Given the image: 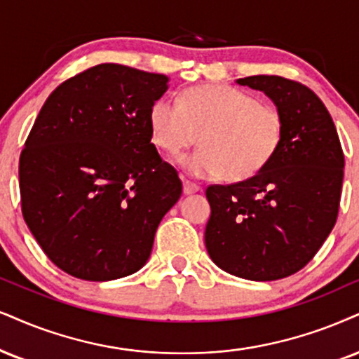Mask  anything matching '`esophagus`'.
<instances>
[{
    "instance_id": "esophagus-1",
    "label": "esophagus",
    "mask_w": 359,
    "mask_h": 359,
    "mask_svg": "<svg viewBox=\"0 0 359 359\" xmlns=\"http://www.w3.org/2000/svg\"><path fill=\"white\" fill-rule=\"evenodd\" d=\"M200 187H198L196 183H191V181H183V191L184 194H193V193H198L200 191Z\"/></svg>"
}]
</instances>
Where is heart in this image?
<instances>
[{
	"mask_svg": "<svg viewBox=\"0 0 359 359\" xmlns=\"http://www.w3.org/2000/svg\"><path fill=\"white\" fill-rule=\"evenodd\" d=\"M148 123L153 143L170 154L200 135L201 148L178 159L194 178H251L271 161L283 140L278 108L228 85L189 88L180 103L159 98L149 108Z\"/></svg>",
	"mask_w": 359,
	"mask_h": 359,
	"instance_id": "heart-1",
	"label": "heart"
}]
</instances>
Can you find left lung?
I'll use <instances>...</instances> for the list:
<instances>
[{"mask_svg":"<svg viewBox=\"0 0 359 359\" xmlns=\"http://www.w3.org/2000/svg\"><path fill=\"white\" fill-rule=\"evenodd\" d=\"M283 116L271 161L234 184H211L205 243L216 266L251 281H274L306 266L338 218L344 156L323 101L302 83L248 76Z\"/></svg>","mask_w":359,"mask_h":359,"instance_id":"8db88e82","label":"left lung"}]
</instances>
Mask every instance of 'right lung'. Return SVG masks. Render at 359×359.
<instances>
[{
	"instance_id": "1",
	"label": "right lung",
	"mask_w": 359,
	"mask_h": 359,
	"mask_svg": "<svg viewBox=\"0 0 359 359\" xmlns=\"http://www.w3.org/2000/svg\"><path fill=\"white\" fill-rule=\"evenodd\" d=\"M170 78L103 63L44 101L20 156L21 211L53 263L86 281L143 268L181 180L151 143Z\"/></svg>"
}]
</instances>
